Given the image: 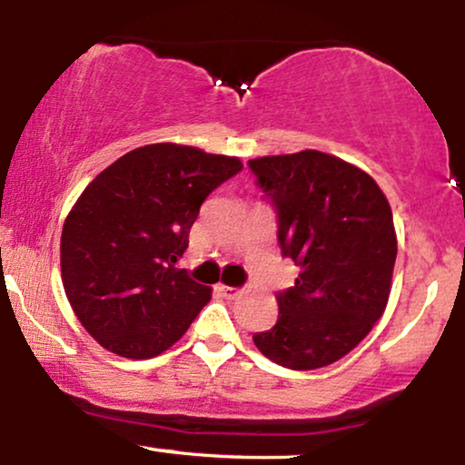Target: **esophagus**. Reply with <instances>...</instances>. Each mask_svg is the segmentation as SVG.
I'll return each instance as SVG.
<instances>
[{"mask_svg": "<svg viewBox=\"0 0 465 465\" xmlns=\"http://www.w3.org/2000/svg\"><path fill=\"white\" fill-rule=\"evenodd\" d=\"M216 291L221 292L223 297H227V300H236V297L240 295V288H233L227 284H216Z\"/></svg>", "mask_w": 465, "mask_h": 465, "instance_id": "1", "label": "esophagus"}]
</instances>
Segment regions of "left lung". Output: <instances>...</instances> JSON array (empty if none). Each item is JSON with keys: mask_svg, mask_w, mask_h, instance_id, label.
Listing matches in <instances>:
<instances>
[{"mask_svg": "<svg viewBox=\"0 0 465 465\" xmlns=\"http://www.w3.org/2000/svg\"><path fill=\"white\" fill-rule=\"evenodd\" d=\"M277 207L282 253L300 266L280 314L253 343L288 370L332 365L371 332L391 292L398 238L385 192L359 165L322 151L251 159Z\"/></svg>", "mask_w": 465, "mask_h": 465, "instance_id": "left-lung-1", "label": "left lung"}]
</instances>
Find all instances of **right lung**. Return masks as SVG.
I'll return each mask as SVG.
<instances>
[{"mask_svg": "<svg viewBox=\"0 0 465 465\" xmlns=\"http://www.w3.org/2000/svg\"><path fill=\"white\" fill-rule=\"evenodd\" d=\"M242 162L162 142L122 154L69 210L63 288L83 328L124 359H153L188 332L212 300L177 269L203 201Z\"/></svg>", "mask_w": 465, "mask_h": 465, "instance_id": "obj_1", "label": "right lung"}]
</instances>
